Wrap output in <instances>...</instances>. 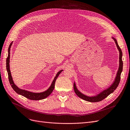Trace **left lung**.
I'll return each instance as SVG.
<instances>
[{"instance_id":"1","label":"left lung","mask_w":130,"mask_h":130,"mask_svg":"<svg viewBox=\"0 0 130 130\" xmlns=\"http://www.w3.org/2000/svg\"><path fill=\"white\" fill-rule=\"evenodd\" d=\"M112 38L114 39V42L115 43L116 45L118 48V49L119 51V69L117 72V75H116V77L114 79V80L113 82V83L110 86H109L105 90H104L101 92L99 94H98L97 95H95L93 96H87V95L81 93L78 89L76 87L75 83H74V90L77 96L80 98V99H83L85 101L90 102H98L101 101L102 100H104L105 98H106L107 96H108L110 94L112 93L117 88L118 86L119 83L120 82L121 79V74L123 70V61H122V52L121 51V49L120 48V46H119L117 40L115 38H114L113 37H112Z\"/></svg>"}]
</instances>
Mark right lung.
I'll return each mask as SVG.
<instances>
[{
  "label": "right lung",
  "instance_id": "right-lung-1",
  "mask_svg": "<svg viewBox=\"0 0 130 130\" xmlns=\"http://www.w3.org/2000/svg\"><path fill=\"white\" fill-rule=\"evenodd\" d=\"M12 42H12L10 43V44L9 46L8 51V57H7V59H6V69H7V73H8L9 81V83L11 85V86L13 88V90H14L17 94H18L19 95H22V96H23L27 99H28L29 100H43V99L46 98L47 97L49 96V95L52 93L53 91L54 90L56 80L58 76H59V75L63 70H61L59 71L57 73L55 77V78H54L50 87L48 88L46 91H45L44 92H40V93H34V92L28 91L23 90V89H21V88H19L16 85H15L14 82H13V80L12 79L10 70V66H9L10 54V51L11 46L12 44Z\"/></svg>",
  "mask_w": 130,
  "mask_h": 130
}]
</instances>
